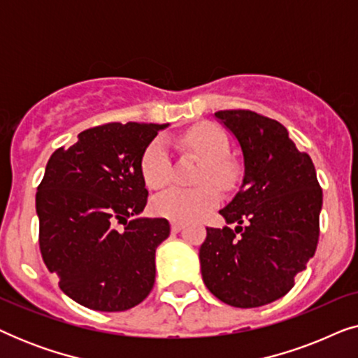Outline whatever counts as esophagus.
<instances>
[{
  "instance_id": "34e87169",
  "label": "esophagus",
  "mask_w": 358,
  "mask_h": 358,
  "mask_svg": "<svg viewBox=\"0 0 358 358\" xmlns=\"http://www.w3.org/2000/svg\"><path fill=\"white\" fill-rule=\"evenodd\" d=\"M184 228V223L182 222H171V229H173V231H180V229Z\"/></svg>"
}]
</instances>
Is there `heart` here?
I'll use <instances>...</instances> for the list:
<instances>
[{
  "label": "heart",
  "instance_id": "obj_1",
  "mask_svg": "<svg viewBox=\"0 0 358 358\" xmlns=\"http://www.w3.org/2000/svg\"><path fill=\"white\" fill-rule=\"evenodd\" d=\"M179 145L202 161L199 171V187L182 189L169 187L159 192L151 202V208L159 217L174 220V222H189L202 217L218 202V190L229 189L238 182L239 166L236 161L228 158L229 141L224 131L213 124H200L184 131L178 138ZM141 176L145 184L151 189H161L171 180V156L166 143L156 138L146 146L140 161ZM208 180L214 182L210 185Z\"/></svg>",
  "mask_w": 358,
  "mask_h": 358
}]
</instances>
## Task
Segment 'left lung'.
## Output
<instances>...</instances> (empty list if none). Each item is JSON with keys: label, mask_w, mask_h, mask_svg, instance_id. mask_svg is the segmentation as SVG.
Returning a JSON list of instances; mask_svg holds the SVG:
<instances>
[{"label": "left lung", "mask_w": 358, "mask_h": 358, "mask_svg": "<svg viewBox=\"0 0 358 358\" xmlns=\"http://www.w3.org/2000/svg\"><path fill=\"white\" fill-rule=\"evenodd\" d=\"M244 156V179L220 215L229 227L207 228L200 246L205 287L236 308L285 296L305 271L320 239L322 190L310 155L280 122L252 110H218Z\"/></svg>", "instance_id": "obj_1"}]
</instances>
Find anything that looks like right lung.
Here are the masks:
<instances>
[{
	"instance_id": "right-lung-1",
	"label": "right lung",
	"mask_w": 358,
	"mask_h": 358,
	"mask_svg": "<svg viewBox=\"0 0 358 358\" xmlns=\"http://www.w3.org/2000/svg\"><path fill=\"white\" fill-rule=\"evenodd\" d=\"M166 124L110 122L48 159L37 187L38 246L62 292L96 311L130 310L155 285L166 218H135L148 202L141 155Z\"/></svg>"
}]
</instances>
